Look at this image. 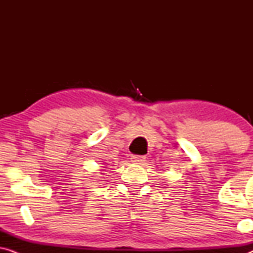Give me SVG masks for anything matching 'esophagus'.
Returning a JSON list of instances; mask_svg holds the SVG:
<instances>
[{"mask_svg": "<svg viewBox=\"0 0 253 253\" xmlns=\"http://www.w3.org/2000/svg\"><path fill=\"white\" fill-rule=\"evenodd\" d=\"M145 159L146 158H145L144 155H132L131 160H132V162H136V164H143Z\"/></svg>", "mask_w": 253, "mask_h": 253, "instance_id": "1", "label": "esophagus"}]
</instances>
